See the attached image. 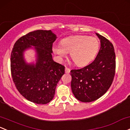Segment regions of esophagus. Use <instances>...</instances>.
<instances>
[{"label": "esophagus", "instance_id": "1", "mask_svg": "<svg viewBox=\"0 0 130 130\" xmlns=\"http://www.w3.org/2000/svg\"><path fill=\"white\" fill-rule=\"evenodd\" d=\"M65 72L66 73H69L70 72V69H69V68H67V67H65Z\"/></svg>", "mask_w": 130, "mask_h": 130}]
</instances>
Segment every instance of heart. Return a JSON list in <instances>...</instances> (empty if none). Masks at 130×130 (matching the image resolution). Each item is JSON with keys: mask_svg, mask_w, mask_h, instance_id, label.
I'll list each match as a JSON object with an SVG mask.
<instances>
[{"mask_svg": "<svg viewBox=\"0 0 130 130\" xmlns=\"http://www.w3.org/2000/svg\"><path fill=\"white\" fill-rule=\"evenodd\" d=\"M100 48L97 38L87 35H75L61 40L60 45H54L52 50L60 59L68 53L76 65L83 67L89 64L96 57Z\"/></svg>", "mask_w": 130, "mask_h": 130, "instance_id": "1", "label": "heart"}]
</instances>
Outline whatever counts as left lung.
Returning <instances> with one entry per match:
<instances>
[{
  "mask_svg": "<svg viewBox=\"0 0 130 130\" xmlns=\"http://www.w3.org/2000/svg\"><path fill=\"white\" fill-rule=\"evenodd\" d=\"M100 48L95 60L84 68L70 71L71 88L75 97L91 102L103 96L111 86L115 73V53L113 44L96 33Z\"/></svg>",
  "mask_w": 130,
  "mask_h": 130,
  "instance_id": "obj_1",
  "label": "left lung"
}]
</instances>
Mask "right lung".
Instances as JSON below:
<instances>
[{"label": "right lung", "instance_id": "add662e5", "mask_svg": "<svg viewBox=\"0 0 130 130\" xmlns=\"http://www.w3.org/2000/svg\"><path fill=\"white\" fill-rule=\"evenodd\" d=\"M57 35L51 30L31 32L15 43L10 56L11 73L20 93L37 104H47L54 98L55 88L65 73V67L54 61L52 44ZM36 52V63L27 62L26 50Z\"/></svg>", "mask_w": 130, "mask_h": 130}]
</instances>
